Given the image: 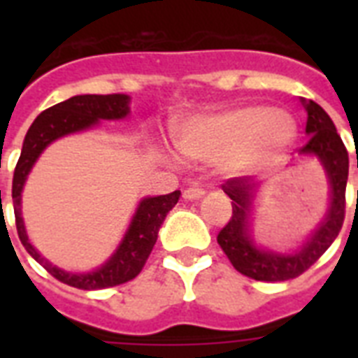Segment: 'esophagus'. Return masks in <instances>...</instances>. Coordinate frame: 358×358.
<instances>
[{
	"mask_svg": "<svg viewBox=\"0 0 358 358\" xmlns=\"http://www.w3.org/2000/svg\"><path fill=\"white\" fill-rule=\"evenodd\" d=\"M206 191L202 189V187H185L184 189V199L187 201H195V199H201Z\"/></svg>",
	"mask_w": 358,
	"mask_h": 358,
	"instance_id": "34e87169",
	"label": "esophagus"
}]
</instances>
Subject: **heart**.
<instances>
[{"mask_svg":"<svg viewBox=\"0 0 358 358\" xmlns=\"http://www.w3.org/2000/svg\"><path fill=\"white\" fill-rule=\"evenodd\" d=\"M295 137L294 115L262 103L199 115L176 128V145L185 156L217 163L229 173L271 165L294 145Z\"/></svg>","mask_w":358,"mask_h":358,"instance_id":"heart-1","label":"heart"}]
</instances>
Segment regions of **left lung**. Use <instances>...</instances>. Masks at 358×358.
<instances>
[{
  "mask_svg": "<svg viewBox=\"0 0 358 358\" xmlns=\"http://www.w3.org/2000/svg\"><path fill=\"white\" fill-rule=\"evenodd\" d=\"M306 109V134L310 139L299 154L316 156L331 184V206L312 236L292 252H275L260 249L250 238L249 213L252 208L258 184L247 178H230L223 184V191L232 199V217L217 236V243L229 256L230 264L245 277L262 280V282H278L289 280L305 273L320 256L331 247L338 236L345 217V184L350 173V157L344 143L336 134L333 120L322 106L312 100H301ZM358 169V157H357ZM358 199V191H357Z\"/></svg>",
  "mask_w": 358,
  "mask_h": 358,
  "instance_id": "8db88e82",
  "label": "left lung"
}]
</instances>
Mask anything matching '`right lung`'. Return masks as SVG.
Here are the masks:
<instances>
[{
    "label": "right lung",
    "mask_w": 358,
    "mask_h": 358,
    "mask_svg": "<svg viewBox=\"0 0 358 358\" xmlns=\"http://www.w3.org/2000/svg\"><path fill=\"white\" fill-rule=\"evenodd\" d=\"M129 115L128 94H78L61 103H55L46 111H42L31 124L24 139L22 154L14 169L13 178V204L18 238L25 250L46 269L50 275L80 289H102L128 282L141 273L148 260L154 245H156L159 227L167 217V213L178 202L180 191L169 195L148 196L143 199L137 206L134 219L124 234L122 241L117 247L111 258L102 267L91 273H69L52 266L44 260L25 234L24 219H22V189H24L27 174L35 162L50 143L59 137H64L76 131H83L96 126L100 120H119Z\"/></svg>",
    "instance_id": "obj_1"
}]
</instances>
